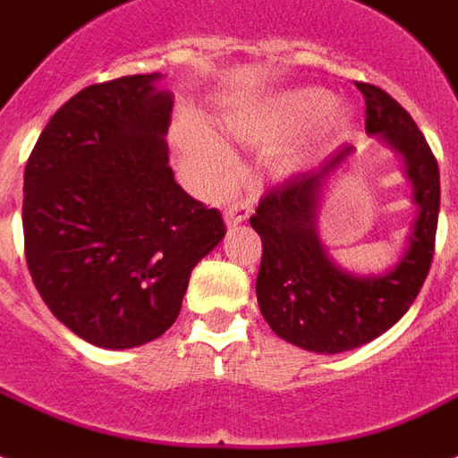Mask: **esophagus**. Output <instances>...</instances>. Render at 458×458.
I'll return each mask as SVG.
<instances>
[{"label": "esophagus", "mask_w": 458, "mask_h": 458, "mask_svg": "<svg viewBox=\"0 0 458 458\" xmlns=\"http://www.w3.org/2000/svg\"><path fill=\"white\" fill-rule=\"evenodd\" d=\"M250 212H253V208L248 203H233L226 208L225 212V222L226 226H236V225H243L248 217H250Z\"/></svg>", "instance_id": "34e87169"}]
</instances>
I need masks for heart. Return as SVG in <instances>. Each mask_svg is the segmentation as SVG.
<instances>
[{"label":"heart","mask_w":458,"mask_h":458,"mask_svg":"<svg viewBox=\"0 0 458 458\" xmlns=\"http://www.w3.org/2000/svg\"><path fill=\"white\" fill-rule=\"evenodd\" d=\"M332 107V95L320 88H296L286 93L272 95L253 105L229 109L222 116V129L243 145H272L299 131L313 126ZM328 115V114H327ZM351 129L349 109H335L322 122V136L339 138ZM183 152L193 165L200 179L215 189L225 186L233 174V155L222 140L193 126L181 129ZM301 162V155H284L279 159L282 172H293Z\"/></svg>","instance_id":"heart-1"}]
</instances>
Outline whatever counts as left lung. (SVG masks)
Masks as SVG:
<instances>
[{"instance_id": "8db88e82", "label": "left lung", "mask_w": 458, "mask_h": 458, "mask_svg": "<svg viewBox=\"0 0 458 458\" xmlns=\"http://www.w3.org/2000/svg\"><path fill=\"white\" fill-rule=\"evenodd\" d=\"M365 98V133L402 157L411 181L416 219L396 265L382 275L339 267L322 246L318 212L327 183L349 165L356 148L344 145L318 169L296 174L269 189L250 217L262 241L258 306L272 332L315 353H342L373 342L402 320L423 286L439 212V166L416 122L370 83H356Z\"/></svg>"}]
</instances>
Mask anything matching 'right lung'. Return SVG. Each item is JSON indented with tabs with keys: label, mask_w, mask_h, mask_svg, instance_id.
I'll return each instance as SVG.
<instances>
[{
	"label": "right lung",
	"mask_w": 458,
	"mask_h": 458,
	"mask_svg": "<svg viewBox=\"0 0 458 458\" xmlns=\"http://www.w3.org/2000/svg\"><path fill=\"white\" fill-rule=\"evenodd\" d=\"M162 73L95 83L56 109L23 174V239L56 320L100 349H133L179 318L225 219L174 181Z\"/></svg>",
	"instance_id": "add662e5"
}]
</instances>
